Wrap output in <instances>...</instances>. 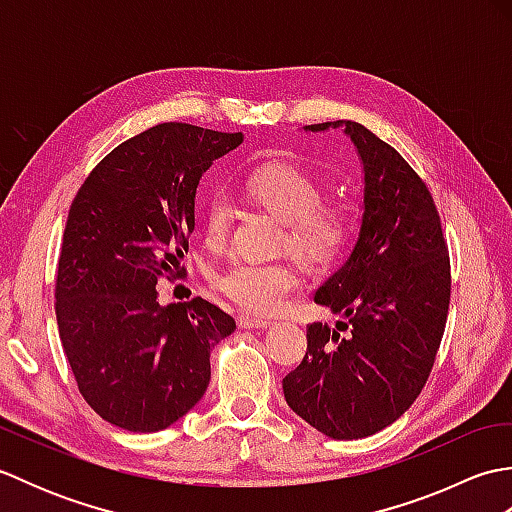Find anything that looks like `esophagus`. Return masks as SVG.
Masks as SVG:
<instances>
[{"mask_svg": "<svg viewBox=\"0 0 512 512\" xmlns=\"http://www.w3.org/2000/svg\"><path fill=\"white\" fill-rule=\"evenodd\" d=\"M237 325L242 330H266V328H270V325H273V321L255 319V317H244V314H239Z\"/></svg>", "mask_w": 512, "mask_h": 512, "instance_id": "1", "label": "esophagus"}]
</instances>
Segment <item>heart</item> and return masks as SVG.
Segmentation results:
<instances>
[{
	"mask_svg": "<svg viewBox=\"0 0 512 512\" xmlns=\"http://www.w3.org/2000/svg\"><path fill=\"white\" fill-rule=\"evenodd\" d=\"M246 193L255 204L284 222V242L310 266L323 268L343 253L352 235V215L343 204L321 202L323 187L308 171L286 162H268L246 176ZM233 206L224 191L204 206L206 244L220 246L231 226ZM301 284L297 264L237 259L215 279L224 295L248 312L275 314Z\"/></svg>",
	"mask_w": 512,
	"mask_h": 512,
	"instance_id": "obj_1",
	"label": "heart"
}]
</instances>
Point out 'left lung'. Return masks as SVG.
I'll use <instances>...</instances> for the list:
<instances>
[{
    "label": "left lung",
    "instance_id": "1",
    "mask_svg": "<svg viewBox=\"0 0 512 512\" xmlns=\"http://www.w3.org/2000/svg\"><path fill=\"white\" fill-rule=\"evenodd\" d=\"M345 127L361 156L363 220L347 262L314 292L339 314L308 325V350L284 378L288 407L334 440L374 436L405 413L427 383L447 325L451 264L427 184L361 123Z\"/></svg>",
    "mask_w": 512,
    "mask_h": 512
}]
</instances>
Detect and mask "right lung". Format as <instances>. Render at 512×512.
Wrapping results in <instances>:
<instances>
[{
	"label": "right lung",
	"instance_id": "add662e5",
	"mask_svg": "<svg viewBox=\"0 0 512 512\" xmlns=\"http://www.w3.org/2000/svg\"><path fill=\"white\" fill-rule=\"evenodd\" d=\"M187 123H160L110 151L70 206L57 268V325L85 402L114 427L167 429L211 380V350L235 319L202 297L160 306L195 226L202 173L242 145Z\"/></svg>",
	"mask_w": 512,
	"mask_h": 512
}]
</instances>
